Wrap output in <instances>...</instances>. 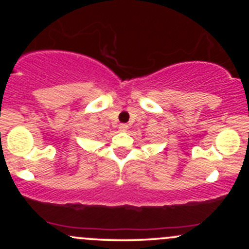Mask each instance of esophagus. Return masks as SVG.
<instances>
[{"instance_id":"34e87169","label":"esophagus","mask_w":249,"mask_h":249,"mask_svg":"<svg viewBox=\"0 0 249 249\" xmlns=\"http://www.w3.org/2000/svg\"><path fill=\"white\" fill-rule=\"evenodd\" d=\"M127 127L128 126L126 124H121V125H119V131H121V132H126Z\"/></svg>"}]
</instances>
